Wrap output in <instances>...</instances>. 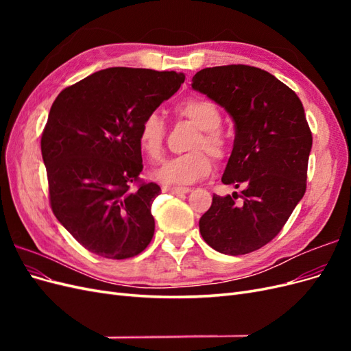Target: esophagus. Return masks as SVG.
Segmentation results:
<instances>
[{"label":"esophagus","mask_w":351,"mask_h":351,"mask_svg":"<svg viewBox=\"0 0 351 351\" xmlns=\"http://www.w3.org/2000/svg\"><path fill=\"white\" fill-rule=\"evenodd\" d=\"M190 190L192 189H189V187H171V186L162 187V192L169 193V195H184V193H189Z\"/></svg>","instance_id":"esophagus-1"}]
</instances>
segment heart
<instances>
[{"label": "heart", "instance_id": "heart-1", "mask_svg": "<svg viewBox=\"0 0 351 351\" xmlns=\"http://www.w3.org/2000/svg\"><path fill=\"white\" fill-rule=\"evenodd\" d=\"M176 112L184 117L200 129L193 143L195 152L168 159L154 173V177L164 184L186 186L208 177L214 169V161L208 154L221 159L227 155L226 137L219 132L222 123L217 105L204 98H187L176 107ZM165 123L158 112L146 114L137 132V142L145 155L159 158L165 139ZM210 153L208 154L206 151Z\"/></svg>", "mask_w": 351, "mask_h": 351}]
</instances>
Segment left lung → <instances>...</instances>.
Instances as JSON below:
<instances>
[{
  "label": "left lung",
  "mask_w": 351,
  "mask_h": 351,
  "mask_svg": "<svg viewBox=\"0 0 351 351\" xmlns=\"http://www.w3.org/2000/svg\"><path fill=\"white\" fill-rule=\"evenodd\" d=\"M192 88L234 121L221 180L241 189V195H214L199 219L200 234L219 253L254 252L278 234L306 192L312 133L302 101L271 73L243 64L200 70Z\"/></svg>",
  "instance_id": "left-lung-1"
}]
</instances>
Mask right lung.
<instances>
[{"label": "right lung", "mask_w": 351, "mask_h": 351, "mask_svg": "<svg viewBox=\"0 0 351 351\" xmlns=\"http://www.w3.org/2000/svg\"><path fill=\"white\" fill-rule=\"evenodd\" d=\"M184 73L111 67L62 90L42 133L49 202L57 219L84 249L127 259L151 243V206L161 193L141 183L143 117L169 99Z\"/></svg>", "instance_id": "1"}]
</instances>
